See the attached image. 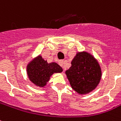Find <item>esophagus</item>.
<instances>
[{
	"mask_svg": "<svg viewBox=\"0 0 121 121\" xmlns=\"http://www.w3.org/2000/svg\"><path fill=\"white\" fill-rule=\"evenodd\" d=\"M59 63V65H60L61 67H63V63H64V61H63V60H60L58 61Z\"/></svg>",
	"mask_w": 121,
	"mask_h": 121,
	"instance_id": "obj_1",
	"label": "esophagus"
}]
</instances>
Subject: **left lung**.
<instances>
[{
  "label": "left lung",
  "instance_id": "1",
  "mask_svg": "<svg viewBox=\"0 0 121 121\" xmlns=\"http://www.w3.org/2000/svg\"><path fill=\"white\" fill-rule=\"evenodd\" d=\"M65 72L72 88L80 95H85L97 87L101 77L98 61L86 51L78 52Z\"/></svg>",
  "mask_w": 121,
  "mask_h": 121
}]
</instances>
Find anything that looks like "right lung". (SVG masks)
Masks as SVG:
<instances>
[{"label":"right lung","instance_id":"1","mask_svg":"<svg viewBox=\"0 0 121 121\" xmlns=\"http://www.w3.org/2000/svg\"><path fill=\"white\" fill-rule=\"evenodd\" d=\"M30 81L39 87H44L54 73H61L62 68L56 63H48L39 55L30 61L26 67Z\"/></svg>","mask_w":121,"mask_h":121}]
</instances>
